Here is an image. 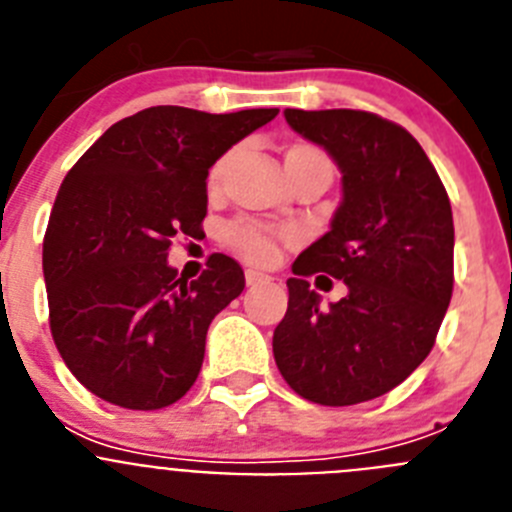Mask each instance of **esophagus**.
Segmentation results:
<instances>
[{"mask_svg":"<svg viewBox=\"0 0 512 512\" xmlns=\"http://www.w3.org/2000/svg\"><path fill=\"white\" fill-rule=\"evenodd\" d=\"M269 282V274H264L261 269H246V284L248 287H256V284Z\"/></svg>","mask_w":512,"mask_h":512,"instance_id":"esophagus-1","label":"esophagus"}]
</instances>
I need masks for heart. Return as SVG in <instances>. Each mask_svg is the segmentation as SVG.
<instances>
[{
  "mask_svg": "<svg viewBox=\"0 0 512 512\" xmlns=\"http://www.w3.org/2000/svg\"><path fill=\"white\" fill-rule=\"evenodd\" d=\"M230 156H223L212 166L210 171V182L215 184L223 174L225 164H228ZM305 166H323V169H330V158L325 156L320 148L310 146V143H295V146H289L287 153H284V169L289 171H297V169H305ZM225 238H228L230 246L235 251H241L243 256L253 261H269L274 256V243H277V233L259 223H233L228 230H225Z\"/></svg>",
  "mask_w": 512,
  "mask_h": 512,
  "instance_id": "obj_1",
  "label": "heart"
}]
</instances>
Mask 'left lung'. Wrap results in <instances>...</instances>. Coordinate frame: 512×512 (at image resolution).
Returning a JSON list of instances; mask_svg holds the SVG:
<instances>
[{
	"label": "left lung",
	"instance_id": "obj_1",
	"mask_svg": "<svg viewBox=\"0 0 512 512\" xmlns=\"http://www.w3.org/2000/svg\"><path fill=\"white\" fill-rule=\"evenodd\" d=\"M284 117L336 161L343 200L328 233L292 264L274 359L305 400L330 408L374 400L431 354L451 302L449 194L418 140L374 112L284 110ZM320 270L349 289L328 311L306 282Z\"/></svg>",
	"mask_w": 512,
	"mask_h": 512
}]
</instances>
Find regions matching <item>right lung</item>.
<instances>
[{"mask_svg":"<svg viewBox=\"0 0 512 512\" xmlns=\"http://www.w3.org/2000/svg\"><path fill=\"white\" fill-rule=\"evenodd\" d=\"M277 112L148 107L115 122L66 174L43 277L58 354L89 392L128 410L187 395L207 328L246 277L225 253H212L194 282L176 277L169 246L200 235L210 166Z\"/></svg>","mask_w":512,"mask_h":512,"instance_id":"right-lung-1","label":"right lung"}]
</instances>
